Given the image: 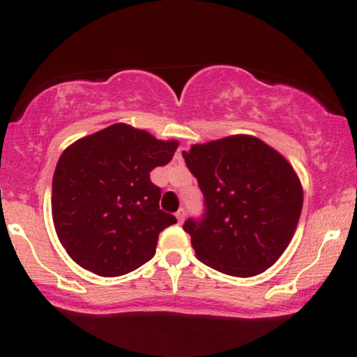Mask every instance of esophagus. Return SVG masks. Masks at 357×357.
Masks as SVG:
<instances>
[{
  "mask_svg": "<svg viewBox=\"0 0 357 357\" xmlns=\"http://www.w3.org/2000/svg\"><path fill=\"white\" fill-rule=\"evenodd\" d=\"M176 218H178L179 223H183L184 218H186V211H184L183 208H181V210H178V213H176Z\"/></svg>",
  "mask_w": 357,
  "mask_h": 357,
  "instance_id": "esophagus-1",
  "label": "esophagus"
}]
</instances>
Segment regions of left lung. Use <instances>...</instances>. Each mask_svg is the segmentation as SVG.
I'll return each mask as SVG.
<instances>
[{
    "label": "left lung",
    "instance_id": "left-lung-1",
    "mask_svg": "<svg viewBox=\"0 0 357 357\" xmlns=\"http://www.w3.org/2000/svg\"><path fill=\"white\" fill-rule=\"evenodd\" d=\"M204 196L202 220H188L196 258L233 277L265 272L289 247L304 191L290 162L258 137L236 134L183 151Z\"/></svg>",
    "mask_w": 357,
    "mask_h": 357
}]
</instances>
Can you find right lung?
I'll return each instance as SVG.
<instances>
[{"instance_id":"add662e5","label":"right lung","mask_w":357,"mask_h":357,"mask_svg":"<svg viewBox=\"0 0 357 357\" xmlns=\"http://www.w3.org/2000/svg\"><path fill=\"white\" fill-rule=\"evenodd\" d=\"M178 146L121 122L61 153L52 216L73 261L100 277H119L154 257L159 233L176 218L159 210L161 190L149 173L167 165Z\"/></svg>"}]
</instances>
